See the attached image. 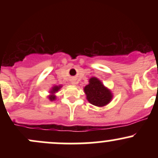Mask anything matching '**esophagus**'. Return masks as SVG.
Segmentation results:
<instances>
[{
    "label": "esophagus",
    "mask_w": 158,
    "mask_h": 158,
    "mask_svg": "<svg viewBox=\"0 0 158 158\" xmlns=\"http://www.w3.org/2000/svg\"><path fill=\"white\" fill-rule=\"evenodd\" d=\"M71 83L73 84V85H76V81H75V80H73V81H72V82H71Z\"/></svg>",
    "instance_id": "esophagus-1"
}]
</instances>
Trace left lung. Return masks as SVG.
I'll use <instances>...</instances> for the list:
<instances>
[{"mask_svg": "<svg viewBox=\"0 0 158 158\" xmlns=\"http://www.w3.org/2000/svg\"><path fill=\"white\" fill-rule=\"evenodd\" d=\"M84 91L88 101L95 106H105L112 98L111 92L95 77L89 79V84L84 88Z\"/></svg>", "mask_w": 158, "mask_h": 158, "instance_id": "left-lung-1", "label": "left lung"}]
</instances>
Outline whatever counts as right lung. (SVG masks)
<instances>
[{
    "label": "right lung",
    "mask_w": 158,
    "mask_h": 158,
    "mask_svg": "<svg viewBox=\"0 0 158 158\" xmlns=\"http://www.w3.org/2000/svg\"><path fill=\"white\" fill-rule=\"evenodd\" d=\"M60 87H61V86H60H60H54L53 88H52V91H51V93H52V94L55 93L56 92H57V91H58L59 89H60ZM49 99H50V100H52H52H54V99H55L56 96H54V95H51L49 97Z\"/></svg>",
    "instance_id": "add662e5"
}]
</instances>
